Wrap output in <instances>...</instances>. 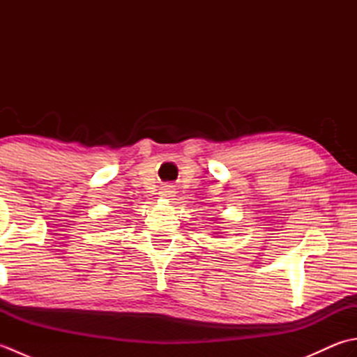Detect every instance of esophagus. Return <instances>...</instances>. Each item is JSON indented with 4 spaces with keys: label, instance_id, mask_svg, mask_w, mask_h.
<instances>
[{
    "label": "esophagus",
    "instance_id": "34e87169",
    "mask_svg": "<svg viewBox=\"0 0 357 357\" xmlns=\"http://www.w3.org/2000/svg\"><path fill=\"white\" fill-rule=\"evenodd\" d=\"M174 193H176V190H174L172 185H167V187H164L162 190H161L162 198H173Z\"/></svg>",
    "mask_w": 357,
    "mask_h": 357
}]
</instances>
